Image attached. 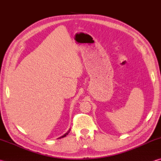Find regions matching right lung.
Returning <instances> with one entry per match:
<instances>
[{
	"label": "right lung",
	"mask_w": 161,
	"mask_h": 161,
	"mask_svg": "<svg viewBox=\"0 0 161 161\" xmlns=\"http://www.w3.org/2000/svg\"><path fill=\"white\" fill-rule=\"evenodd\" d=\"M68 133H69V132H68ZM68 133H65V134L64 135H63V136H62L61 137H60V138H62V137H65V136H66V135H68Z\"/></svg>",
	"instance_id": "add662e5"
}]
</instances>
